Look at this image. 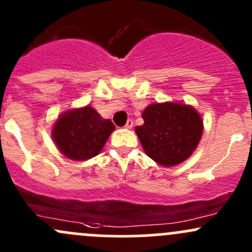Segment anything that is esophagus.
Segmentation results:
<instances>
[{"instance_id": "obj_1", "label": "esophagus", "mask_w": 252, "mask_h": 252, "mask_svg": "<svg viewBox=\"0 0 252 252\" xmlns=\"http://www.w3.org/2000/svg\"><path fill=\"white\" fill-rule=\"evenodd\" d=\"M133 124H134V122L131 121V119H128V122H126V126H124V128L131 129V128H133Z\"/></svg>"}]
</instances>
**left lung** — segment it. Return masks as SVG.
<instances>
[{
	"instance_id": "left-lung-1",
	"label": "left lung",
	"mask_w": 252,
	"mask_h": 252,
	"mask_svg": "<svg viewBox=\"0 0 252 252\" xmlns=\"http://www.w3.org/2000/svg\"><path fill=\"white\" fill-rule=\"evenodd\" d=\"M144 124L135 128L145 153L161 166H174L190 157L202 139V116L193 106L157 102L142 112Z\"/></svg>"
}]
</instances>
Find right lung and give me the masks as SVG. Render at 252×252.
Masks as SVG:
<instances>
[{"mask_svg":"<svg viewBox=\"0 0 252 252\" xmlns=\"http://www.w3.org/2000/svg\"><path fill=\"white\" fill-rule=\"evenodd\" d=\"M115 129L110 119L87 105L63 112L53 124L52 139L66 158L83 161L101 152Z\"/></svg>","mask_w":252,"mask_h":252,"instance_id":"add662e5","label":"right lung"}]
</instances>
